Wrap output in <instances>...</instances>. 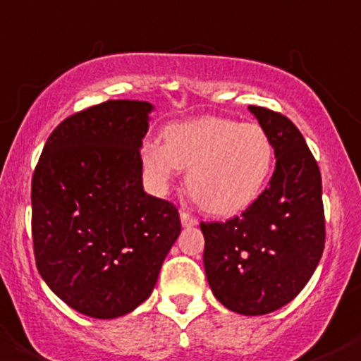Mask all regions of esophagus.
I'll use <instances>...</instances> for the list:
<instances>
[{
  "label": "esophagus",
  "instance_id": "obj_1",
  "mask_svg": "<svg viewBox=\"0 0 361 361\" xmlns=\"http://www.w3.org/2000/svg\"><path fill=\"white\" fill-rule=\"evenodd\" d=\"M180 223H183L184 228H192V226H195V224H197V219L193 217L190 212L184 210V208H183V210H180Z\"/></svg>",
  "mask_w": 361,
  "mask_h": 361
}]
</instances>
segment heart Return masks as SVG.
<instances>
[{
	"label": "heart",
	"mask_w": 361,
	"mask_h": 361,
	"mask_svg": "<svg viewBox=\"0 0 361 361\" xmlns=\"http://www.w3.org/2000/svg\"><path fill=\"white\" fill-rule=\"evenodd\" d=\"M164 144L147 140L140 162L151 186L164 190L188 168V192L202 210L232 215L261 195L274 166V142L259 124L204 116L171 124Z\"/></svg>",
	"instance_id": "b5f03b06"
}]
</instances>
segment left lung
<instances>
[{
    "mask_svg": "<svg viewBox=\"0 0 361 361\" xmlns=\"http://www.w3.org/2000/svg\"><path fill=\"white\" fill-rule=\"evenodd\" d=\"M270 135L276 169L269 188L239 217L201 223L204 270L232 312L261 316L290 303L325 248L322 173L300 129L281 113L250 106Z\"/></svg>",
    "mask_w": 361,
    "mask_h": 361,
    "instance_id": "left-lung-1",
    "label": "left lung"
}]
</instances>
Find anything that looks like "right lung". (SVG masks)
<instances>
[{
    "instance_id": "obj_1",
    "label": "right lung",
    "mask_w": 361,
    "mask_h": 361,
    "mask_svg": "<svg viewBox=\"0 0 361 361\" xmlns=\"http://www.w3.org/2000/svg\"><path fill=\"white\" fill-rule=\"evenodd\" d=\"M149 102L107 100L71 115L32 175L39 276L76 312L113 319L149 298L180 233L171 202L147 195L140 147Z\"/></svg>"
}]
</instances>
